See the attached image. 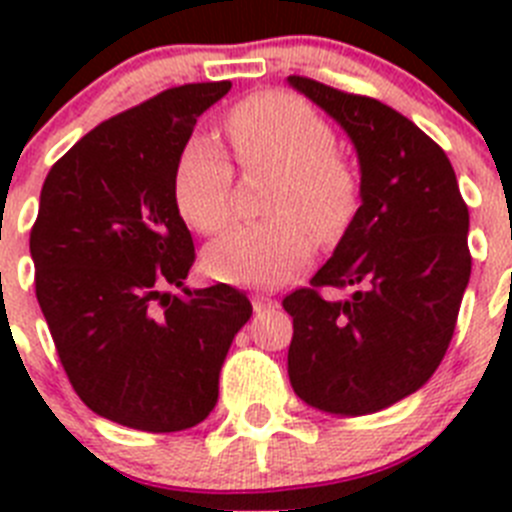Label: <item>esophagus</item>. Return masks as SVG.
I'll list each match as a JSON object with an SVG mask.
<instances>
[{
  "label": "esophagus",
  "instance_id": "34e87169",
  "mask_svg": "<svg viewBox=\"0 0 512 512\" xmlns=\"http://www.w3.org/2000/svg\"><path fill=\"white\" fill-rule=\"evenodd\" d=\"M277 307V300L274 297H266V295H256L253 297V310L256 312H269Z\"/></svg>",
  "mask_w": 512,
  "mask_h": 512
}]
</instances>
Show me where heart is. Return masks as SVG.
<instances>
[{
  "instance_id": "obj_1",
  "label": "heart",
  "mask_w": 512,
  "mask_h": 512,
  "mask_svg": "<svg viewBox=\"0 0 512 512\" xmlns=\"http://www.w3.org/2000/svg\"><path fill=\"white\" fill-rule=\"evenodd\" d=\"M235 156L246 169H274L266 212L274 217L238 225L205 251V266L220 282L277 287L305 269L320 241H336L359 210V174L336 151V133L312 104L289 92L243 99L225 117ZM235 171L210 135H194L174 169V200L202 233L228 225Z\"/></svg>"
}]
</instances>
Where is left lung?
Instances as JSON below:
<instances>
[{
	"mask_svg": "<svg viewBox=\"0 0 512 512\" xmlns=\"http://www.w3.org/2000/svg\"><path fill=\"white\" fill-rule=\"evenodd\" d=\"M289 84L348 133L361 207L310 287L284 297L292 315V390L333 415H369L420 390L441 364L472 274L469 210L443 148L379 99ZM323 286H354L325 301Z\"/></svg>",
	"mask_w": 512,
	"mask_h": 512,
	"instance_id": "obj_1",
	"label": "left lung"
}]
</instances>
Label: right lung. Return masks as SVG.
Returning <instances> with one entry per match:
<instances>
[{"instance_id":"add662e5","label":"right lung","mask_w":512,"mask_h":512,"mask_svg":"<svg viewBox=\"0 0 512 512\" xmlns=\"http://www.w3.org/2000/svg\"><path fill=\"white\" fill-rule=\"evenodd\" d=\"M228 92L230 81L184 84L104 120L40 192L30 256L58 359L89 410L135 431H184L210 415L253 312L230 284L184 287L194 243L174 200L179 153Z\"/></svg>"}]
</instances>
